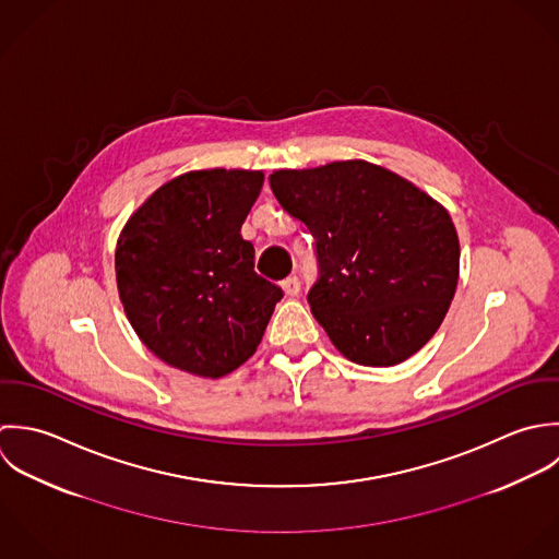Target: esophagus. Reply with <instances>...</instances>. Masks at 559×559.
<instances>
[{"label":"esophagus","mask_w":559,"mask_h":559,"mask_svg":"<svg viewBox=\"0 0 559 559\" xmlns=\"http://www.w3.org/2000/svg\"><path fill=\"white\" fill-rule=\"evenodd\" d=\"M281 287H283V292H285L289 298H294V296L300 294V281H298V276L285 278V281L281 283Z\"/></svg>","instance_id":"esophagus-1"}]
</instances>
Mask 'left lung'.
<instances>
[{
  "instance_id": "obj_1",
  "label": "left lung",
  "mask_w": 559,
  "mask_h": 559,
  "mask_svg": "<svg viewBox=\"0 0 559 559\" xmlns=\"http://www.w3.org/2000/svg\"><path fill=\"white\" fill-rule=\"evenodd\" d=\"M270 186L316 237L320 281L309 305L336 349L365 367L417 354L457 287L460 241L445 207L365 159L274 170Z\"/></svg>"
}]
</instances>
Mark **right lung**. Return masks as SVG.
<instances>
[{"instance_id":"obj_1","label":"right lung","mask_w":559,"mask_h":559,"mask_svg":"<svg viewBox=\"0 0 559 559\" xmlns=\"http://www.w3.org/2000/svg\"><path fill=\"white\" fill-rule=\"evenodd\" d=\"M261 186V170H190L122 226L118 298L135 335L166 365L221 378L261 343L283 298L254 272V248L241 237Z\"/></svg>"}]
</instances>
